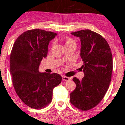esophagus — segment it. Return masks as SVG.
I'll use <instances>...</instances> for the list:
<instances>
[{
    "instance_id": "34e87169",
    "label": "esophagus",
    "mask_w": 125,
    "mask_h": 125,
    "mask_svg": "<svg viewBox=\"0 0 125 125\" xmlns=\"http://www.w3.org/2000/svg\"><path fill=\"white\" fill-rule=\"evenodd\" d=\"M70 80V77H66V76H64L63 75L62 76V81H67Z\"/></svg>"
}]
</instances>
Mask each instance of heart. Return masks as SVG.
I'll return each mask as SVG.
<instances>
[{
    "label": "heart",
    "mask_w": 125,
    "mask_h": 125,
    "mask_svg": "<svg viewBox=\"0 0 125 125\" xmlns=\"http://www.w3.org/2000/svg\"><path fill=\"white\" fill-rule=\"evenodd\" d=\"M74 42V41L73 40L71 39H67L66 40V42H65V45H68V44H70L71 43H73Z\"/></svg>",
    "instance_id": "b5f03b06"
}]
</instances>
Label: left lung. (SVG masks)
Returning a JSON list of instances; mask_svg holds the SVG:
<instances>
[{
	"instance_id": "left-lung-1",
	"label": "left lung",
	"mask_w": 125,
	"mask_h": 125,
	"mask_svg": "<svg viewBox=\"0 0 125 125\" xmlns=\"http://www.w3.org/2000/svg\"><path fill=\"white\" fill-rule=\"evenodd\" d=\"M81 42V71L84 77L73 81L75 89L71 93V102L79 109L87 111L100 103L107 91L113 72L111 48L103 37L90 30L71 33Z\"/></svg>"
}]
</instances>
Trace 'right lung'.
<instances>
[{"instance_id": "obj_1", "label": "right lung", "mask_w": 125, "mask_h": 125, "mask_svg": "<svg viewBox=\"0 0 125 125\" xmlns=\"http://www.w3.org/2000/svg\"><path fill=\"white\" fill-rule=\"evenodd\" d=\"M57 35L40 29L28 30L16 40L10 56V72L14 90L24 104L39 109L51 102L54 87L62 81L56 73H41V62L48 45Z\"/></svg>"}]
</instances>
